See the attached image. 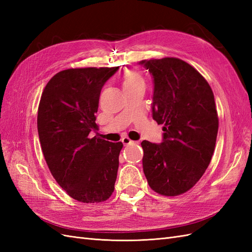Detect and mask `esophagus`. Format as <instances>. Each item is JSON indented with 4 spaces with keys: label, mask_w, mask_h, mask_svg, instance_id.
Returning a JSON list of instances; mask_svg holds the SVG:
<instances>
[{
    "label": "esophagus",
    "mask_w": 252,
    "mask_h": 252,
    "mask_svg": "<svg viewBox=\"0 0 252 252\" xmlns=\"http://www.w3.org/2000/svg\"><path fill=\"white\" fill-rule=\"evenodd\" d=\"M122 143H123L124 145H130V144H139V142H134V141H131L129 138H127V136H125V138L122 139Z\"/></svg>",
    "instance_id": "1"
}]
</instances>
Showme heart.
Returning <instances> with one entry per match:
<instances>
[{
  "instance_id": "obj_1",
  "label": "heart",
  "mask_w": 252,
  "mask_h": 252,
  "mask_svg": "<svg viewBox=\"0 0 252 252\" xmlns=\"http://www.w3.org/2000/svg\"><path fill=\"white\" fill-rule=\"evenodd\" d=\"M122 86L124 91L136 87H144V80L140 72L135 70H127L122 75Z\"/></svg>"
}]
</instances>
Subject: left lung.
<instances>
[{"instance_id": "left-lung-1", "label": "left lung", "mask_w": 252, "mask_h": 252, "mask_svg": "<svg viewBox=\"0 0 252 252\" xmlns=\"http://www.w3.org/2000/svg\"><path fill=\"white\" fill-rule=\"evenodd\" d=\"M139 65L154 82L152 118L164 124L161 143H141L143 170L156 192L179 195L196 184L211 161L219 129L215 96L199 71L180 59Z\"/></svg>"}]
</instances>
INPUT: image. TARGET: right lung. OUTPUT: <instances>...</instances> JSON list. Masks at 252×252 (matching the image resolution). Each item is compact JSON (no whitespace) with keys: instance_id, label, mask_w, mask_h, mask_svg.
<instances>
[{"instance_id":"obj_1","label":"right lung","mask_w":252,"mask_h":252,"mask_svg":"<svg viewBox=\"0 0 252 252\" xmlns=\"http://www.w3.org/2000/svg\"><path fill=\"white\" fill-rule=\"evenodd\" d=\"M119 67L74 68L47 83L37 110V132L49 170L72 199L100 203L114 190L121 142L90 139L104 84Z\"/></svg>"}]
</instances>
